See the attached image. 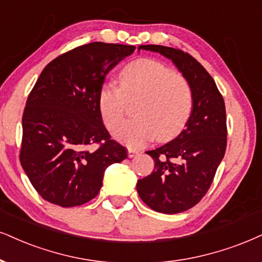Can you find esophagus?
<instances>
[{
	"label": "esophagus",
	"mask_w": 262,
	"mask_h": 262,
	"mask_svg": "<svg viewBox=\"0 0 262 262\" xmlns=\"http://www.w3.org/2000/svg\"><path fill=\"white\" fill-rule=\"evenodd\" d=\"M139 155V151L134 150V148H128V157L129 158H133L135 156Z\"/></svg>",
	"instance_id": "esophagus-1"
}]
</instances>
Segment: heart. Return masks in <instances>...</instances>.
I'll list each match as a JSON object with an SVG mask.
<instances>
[{"label":"heart","mask_w":262,"mask_h":262,"mask_svg":"<svg viewBox=\"0 0 262 262\" xmlns=\"http://www.w3.org/2000/svg\"><path fill=\"white\" fill-rule=\"evenodd\" d=\"M137 118L122 123L115 137L130 147H139L157 137L174 138L183 130L193 107V92L184 76L152 59H139L120 74V85L105 83L98 104L110 130L123 120L128 101H137Z\"/></svg>","instance_id":"obj_1"}]
</instances>
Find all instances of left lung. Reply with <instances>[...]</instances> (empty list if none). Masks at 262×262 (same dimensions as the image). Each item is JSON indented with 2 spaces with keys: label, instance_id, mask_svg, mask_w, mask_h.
<instances>
[{
  "label": "left lung",
  "instance_id": "left-lung-1",
  "mask_svg": "<svg viewBox=\"0 0 262 262\" xmlns=\"http://www.w3.org/2000/svg\"><path fill=\"white\" fill-rule=\"evenodd\" d=\"M139 49L170 59L193 92V107L183 132L163 146L147 151L155 169L138 180L139 196L151 209L177 214L196 205L209 190L227 142L223 95L208 71L188 53L164 46Z\"/></svg>",
  "mask_w": 262,
  "mask_h": 262
}]
</instances>
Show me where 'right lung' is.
Segmentation results:
<instances>
[{"label": "right lung", "instance_id": "add662e5", "mask_svg": "<svg viewBox=\"0 0 262 262\" xmlns=\"http://www.w3.org/2000/svg\"><path fill=\"white\" fill-rule=\"evenodd\" d=\"M134 46L93 42L43 69L23 114L20 163L43 200L69 208L93 200L108 165L127 158L102 123L98 98L105 77ZM101 145L95 151L89 144Z\"/></svg>", "mask_w": 262, "mask_h": 262}]
</instances>
